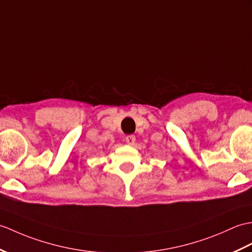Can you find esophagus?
Instances as JSON below:
<instances>
[{
	"mask_svg": "<svg viewBox=\"0 0 252 252\" xmlns=\"http://www.w3.org/2000/svg\"><path fill=\"white\" fill-rule=\"evenodd\" d=\"M135 140H136V137L134 136V135H127V136L126 137V142L127 145L133 146L134 144H135Z\"/></svg>",
	"mask_w": 252,
	"mask_h": 252,
	"instance_id": "esophagus-1",
	"label": "esophagus"
}]
</instances>
